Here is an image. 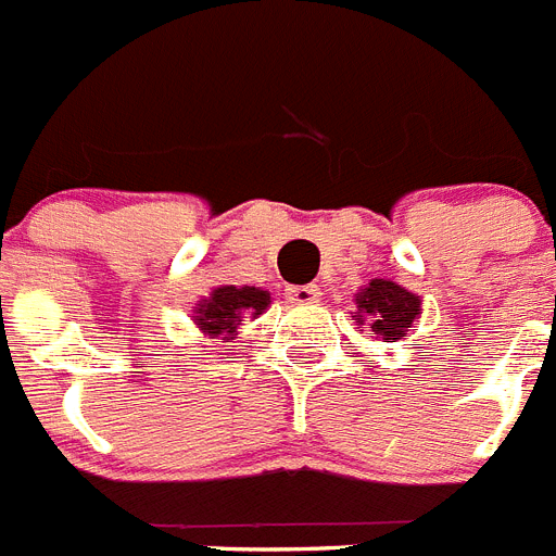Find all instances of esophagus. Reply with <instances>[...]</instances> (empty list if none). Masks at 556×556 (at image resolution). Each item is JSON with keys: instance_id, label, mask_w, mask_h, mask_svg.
<instances>
[{"instance_id": "1", "label": "esophagus", "mask_w": 556, "mask_h": 556, "mask_svg": "<svg viewBox=\"0 0 556 556\" xmlns=\"http://www.w3.org/2000/svg\"><path fill=\"white\" fill-rule=\"evenodd\" d=\"M286 296L293 305H314V302H319L323 293H319L317 286H291L286 288Z\"/></svg>"}]
</instances>
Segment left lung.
<instances>
[{
    "label": "left lung",
    "instance_id": "left-lung-1",
    "mask_svg": "<svg viewBox=\"0 0 556 556\" xmlns=\"http://www.w3.org/2000/svg\"><path fill=\"white\" fill-rule=\"evenodd\" d=\"M356 317L368 323L382 340H400L419 317V296L405 291L391 279H371L356 293Z\"/></svg>",
    "mask_w": 556,
    "mask_h": 556
}]
</instances>
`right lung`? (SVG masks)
Wrapping results in <instances>:
<instances>
[{"mask_svg": "<svg viewBox=\"0 0 556 556\" xmlns=\"http://www.w3.org/2000/svg\"><path fill=\"white\" fill-rule=\"evenodd\" d=\"M270 293L260 288H216L207 300L197 308V325L211 337H233L237 325L245 323V317H256L268 308Z\"/></svg>", "mask_w": 556, "mask_h": 556, "instance_id": "right-lung-1", "label": "right lung"}]
</instances>
